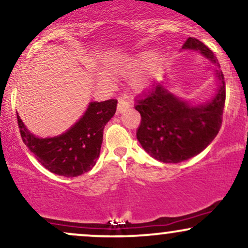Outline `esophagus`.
<instances>
[{
  "mask_svg": "<svg viewBox=\"0 0 248 248\" xmlns=\"http://www.w3.org/2000/svg\"><path fill=\"white\" fill-rule=\"evenodd\" d=\"M128 107H130L129 101H127L124 98H120V99H119V103H118V107H116V113H118V114H120V113L124 111V109H127Z\"/></svg>",
  "mask_w": 248,
  "mask_h": 248,
  "instance_id": "esophagus-1",
  "label": "esophagus"
}]
</instances>
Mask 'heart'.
<instances>
[{
  "label": "heart",
  "instance_id": "b5f03b06",
  "mask_svg": "<svg viewBox=\"0 0 248 248\" xmlns=\"http://www.w3.org/2000/svg\"><path fill=\"white\" fill-rule=\"evenodd\" d=\"M164 63V54L162 50L155 49L142 54H137L134 58L129 59L124 63L116 65L115 71L126 75L130 70L135 69L140 65V68L130 77V84L136 89H142L150 84V82L155 78L158 71L160 70Z\"/></svg>",
  "mask_w": 248,
  "mask_h": 248
}]
</instances>
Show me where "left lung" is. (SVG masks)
Instances as JSON below:
<instances>
[{"label": "left lung", "instance_id": "obj_1", "mask_svg": "<svg viewBox=\"0 0 248 248\" xmlns=\"http://www.w3.org/2000/svg\"><path fill=\"white\" fill-rule=\"evenodd\" d=\"M183 49L198 50L216 67L218 88L210 100L194 104L171 92L166 83H159L135 106L142 121L136 137L155 159L180 163L204 150L219 132L225 103L224 76L214 53L195 38L185 41Z\"/></svg>", "mask_w": 248, "mask_h": 248}]
</instances>
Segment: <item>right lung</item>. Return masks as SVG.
Listing matches in <instances>:
<instances>
[{
  "label": "right lung",
  "instance_id": "right-lung-1",
  "mask_svg": "<svg viewBox=\"0 0 248 248\" xmlns=\"http://www.w3.org/2000/svg\"><path fill=\"white\" fill-rule=\"evenodd\" d=\"M115 99L91 101L69 129L60 135L39 137L26 128L17 113L20 135L38 162L62 177H78L94 166L99 157L106 124L115 114Z\"/></svg>",
  "mask_w": 248,
  "mask_h": 248
}]
</instances>
